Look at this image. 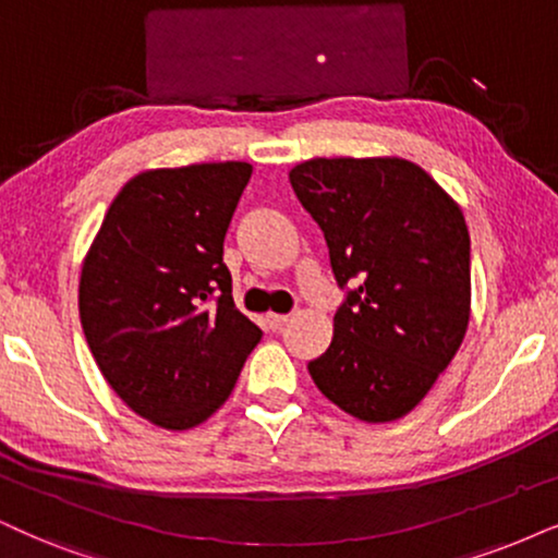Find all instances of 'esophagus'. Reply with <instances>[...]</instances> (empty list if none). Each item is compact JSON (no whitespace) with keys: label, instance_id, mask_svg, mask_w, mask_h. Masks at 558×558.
Listing matches in <instances>:
<instances>
[{"label":"esophagus","instance_id":"34e87169","mask_svg":"<svg viewBox=\"0 0 558 558\" xmlns=\"http://www.w3.org/2000/svg\"><path fill=\"white\" fill-rule=\"evenodd\" d=\"M288 322V316L286 314H265V327L267 329H280L283 327V324Z\"/></svg>","mask_w":558,"mask_h":558}]
</instances>
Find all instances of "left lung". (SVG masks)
<instances>
[{
	"label": "left lung",
	"instance_id": "8db88e82",
	"mask_svg": "<svg viewBox=\"0 0 558 558\" xmlns=\"http://www.w3.org/2000/svg\"><path fill=\"white\" fill-rule=\"evenodd\" d=\"M344 301L308 363L329 401L365 422L404 417L461 348L471 239L456 201L407 159H308L291 169Z\"/></svg>",
	"mask_w": 558,
	"mask_h": 558
}]
</instances>
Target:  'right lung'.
Masks as SVG:
<instances>
[{
    "instance_id": "obj_1",
    "label": "right lung",
    "mask_w": 558,
    "mask_h": 558,
    "mask_svg": "<svg viewBox=\"0 0 558 558\" xmlns=\"http://www.w3.org/2000/svg\"><path fill=\"white\" fill-rule=\"evenodd\" d=\"M246 161L141 172L116 195L80 280L87 344L112 391L167 429L208 420L263 337L236 312L223 236Z\"/></svg>"
}]
</instances>
